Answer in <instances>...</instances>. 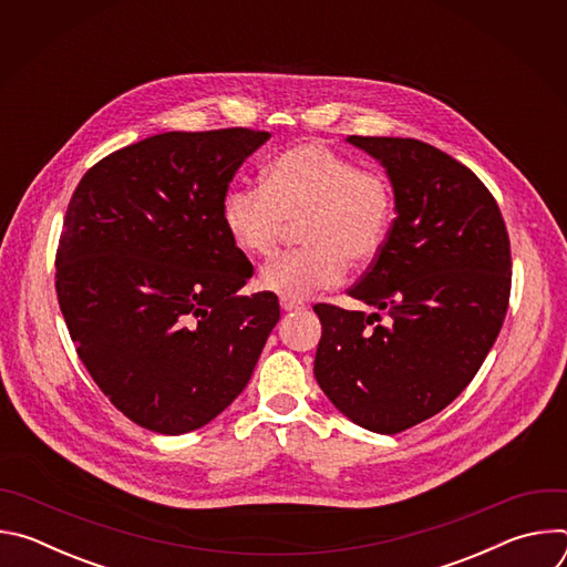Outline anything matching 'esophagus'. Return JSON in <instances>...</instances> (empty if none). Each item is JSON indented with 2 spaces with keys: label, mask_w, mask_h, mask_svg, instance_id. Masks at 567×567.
<instances>
[{
  "label": "esophagus",
  "mask_w": 567,
  "mask_h": 567,
  "mask_svg": "<svg viewBox=\"0 0 567 567\" xmlns=\"http://www.w3.org/2000/svg\"><path fill=\"white\" fill-rule=\"evenodd\" d=\"M280 307H282V311H300V309H305V302L280 298Z\"/></svg>",
  "instance_id": "esophagus-1"
}]
</instances>
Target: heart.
Returning <instances> with one entry per match:
<instances>
[{
  "instance_id": "heart-1",
  "label": "heart",
  "mask_w": 567,
  "mask_h": 567,
  "mask_svg": "<svg viewBox=\"0 0 567 567\" xmlns=\"http://www.w3.org/2000/svg\"><path fill=\"white\" fill-rule=\"evenodd\" d=\"M224 226L235 247L251 258L271 256L287 230L300 221L305 249L285 254L260 271V287L280 298L302 300L330 289L348 262L361 267L383 249L394 219L390 179L318 141H302L265 168V182L226 193Z\"/></svg>"
}]
</instances>
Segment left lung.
<instances>
[{"mask_svg":"<svg viewBox=\"0 0 567 567\" xmlns=\"http://www.w3.org/2000/svg\"><path fill=\"white\" fill-rule=\"evenodd\" d=\"M348 143L385 168L396 217L348 291L374 311L313 307V377L348 420L394 435L444 411L496 343L512 291L509 235L487 186L446 152L417 138Z\"/></svg>","mask_w":567,"mask_h":567,"instance_id":"obj_1","label":"left lung"}]
</instances>
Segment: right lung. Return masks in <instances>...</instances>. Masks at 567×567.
<instances>
[{
  "instance_id": "right-lung-1",
  "label": "right lung",
  "mask_w": 567,
  "mask_h": 567,
  "mask_svg": "<svg viewBox=\"0 0 567 567\" xmlns=\"http://www.w3.org/2000/svg\"><path fill=\"white\" fill-rule=\"evenodd\" d=\"M269 132H166L80 179L55 254V291L80 361L134 424L182 435L247 388L280 318L221 204Z\"/></svg>"
}]
</instances>
